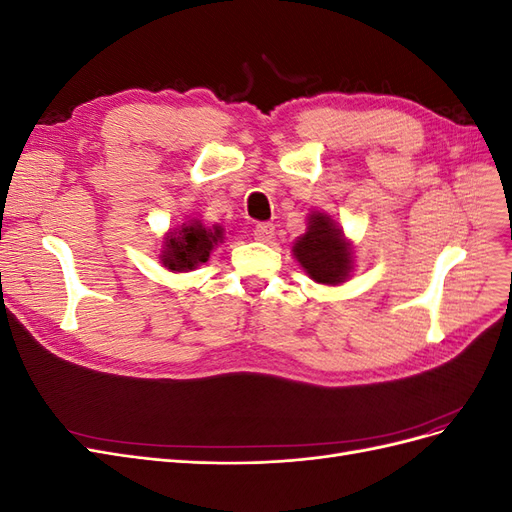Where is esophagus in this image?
I'll return each instance as SVG.
<instances>
[{"label": "esophagus", "mask_w": 512, "mask_h": 512, "mask_svg": "<svg viewBox=\"0 0 512 512\" xmlns=\"http://www.w3.org/2000/svg\"><path fill=\"white\" fill-rule=\"evenodd\" d=\"M275 235V226L269 224V222H262V224H256L254 228V237L258 241H271Z\"/></svg>", "instance_id": "34e87169"}]
</instances>
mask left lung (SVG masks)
Returning <instances> with one entry per match:
<instances>
[{
	"label": "left lung",
	"mask_w": 512,
	"mask_h": 512,
	"mask_svg": "<svg viewBox=\"0 0 512 512\" xmlns=\"http://www.w3.org/2000/svg\"><path fill=\"white\" fill-rule=\"evenodd\" d=\"M292 256L322 286H339L350 280L354 271V245L344 228L324 211H312L307 230L292 243Z\"/></svg>",
	"instance_id": "8db88e82"
}]
</instances>
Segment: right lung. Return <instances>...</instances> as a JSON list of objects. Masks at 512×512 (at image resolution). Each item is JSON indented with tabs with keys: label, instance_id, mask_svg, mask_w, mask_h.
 Instances as JSON below:
<instances>
[{
	"label": "right lung",
	"instance_id": "add662e5",
	"mask_svg": "<svg viewBox=\"0 0 512 512\" xmlns=\"http://www.w3.org/2000/svg\"><path fill=\"white\" fill-rule=\"evenodd\" d=\"M220 243H224V228L220 224L205 226L192 218L166 232L158 258L168 271L188 273L207 262Z\"/></svg>",
	"mask_w": 512,
	"mask_h": 512
}]
</instances>
